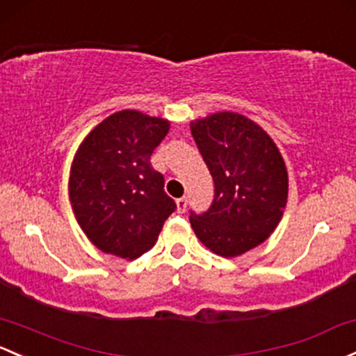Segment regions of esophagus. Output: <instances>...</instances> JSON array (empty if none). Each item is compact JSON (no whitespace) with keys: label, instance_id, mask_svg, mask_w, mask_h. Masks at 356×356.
I'll return each instance as SVG.
<instances>
[{"label":"esophagus","instance_id":"34e87169","mask_svg":"<svg viewBox=\"0 0 356 356\" xmlns=\"http://www.w3.org/2000/svg\"><path fill=\"white\" fill-rule=\"evenodd\" d=\"M175 204H177L179 213H184L186 208H188V197H179V200L175 201Z\"/></svg>","mask_w":356,"mask_h":356}]
</instances>
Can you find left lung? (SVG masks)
<instances>
[{
    "label": "left lung",
    "instance_id": "8db88e82",
    "mask_svg": "<svg viewBox=\"0 0 356 356\" xmlns=\"http://www.w3.org/2000/svg\"><path fill=\"white\" fill-rule=\"evenodd\" d=\"M191 133L215 182V200L191 227L211 252L237 257L275 232L288 197V174L271 136L237 112L191 122Z\"/></svg>",
    "mask_w": 356,
    "mask_h": 356
}]
</instances>
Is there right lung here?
<instances>
[{"label": "right lung", "mask_w": 356, "mask_h": 356, "mask_svg": "<svg viewBox=\"0 0 356 356\" xmlns=\"http://www.w3.org/2000/svg\"><path fill=\"white\" fill-rule=\"evenodd\" d=\"M170 122L138 111L104 119L71 163L70 201L78 225L102 252L136 259L152 249L177 204L149 163Z\"/></svg>", "instance_id": "obj_1"}]
</instances>
